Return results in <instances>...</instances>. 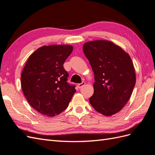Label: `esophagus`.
<instances>
[{
  "label": "esophagus",
  "instance_id": "obj_1",
  "mask_svg": "<svg viewBox=\"0 0 155 155\" xmlns=\"http://www.w3.org/2000/svg\"><path fill=\"white\" fill-rule=\"evenodd\" d=\"M85 85V82L83 81L81 83H79V84H78V87L79 88H81L83 86H84Z\"/></svg>",
  "mask_w": 155,
  "mask_h": 155
}]
</instances>
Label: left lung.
<instances>
[{
	"label": "left lung",
	"mask_w": 155,
	"mask_h": 155,
	"mask_svg": "<svg viewBox=\"0 0 155 155\" xmlns=\"http://www.w3.org/2000/svg\"><path fill=\"white\" fill-rule=\"evenodd\" d=\"M83 50L94 74L90 104L103 115L115 114L127 103L135 85L132 60L122 48L109 41L87 42Z\"/></svg>",
	"instance_id": "1"
}]
</instances>
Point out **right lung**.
Listing matches in <instances>:
<instances>
[{"label": "right lung", "mask_w": 155, "mask_h": 155, "mask_svg": "<svg viewBox=\"0 0 155 155\" xmlns=\"http://www.w3.org/2000/svg\"><path fill=\"white\" fill-rule=\"evenodd\" d=\"M72 50L68 45L43 46L30 56L22 70V92L29 104L42 114H59L76 91L68 83V74L63 68Z\"/></svg>", "instance_id": "1"}]
</instances>
